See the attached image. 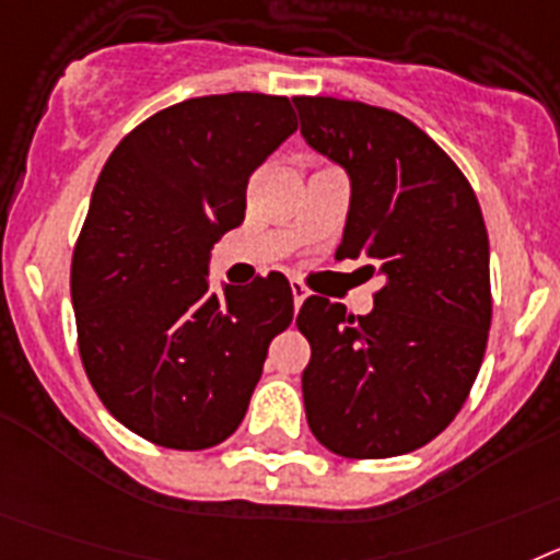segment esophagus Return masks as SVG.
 I'll list each match as a JSON object with an SVG mask.
<instances>
[{
    "mask_svg": "<svg viewBox=\"0 0 560 560\" xmlns=\"http://www.w3.org/2000/svg\"><path fill=\"white\" fill-rule=\"evenodd\" d=\"M290 290H293V307H295V313H299L301 304L307 301L310 290H307V287H304V284H301V281H290Z\"/></svg>",
    "mask_w": 560,
    "mask_h": 560,
    "instance_id": "34e87169",
    "label": "esophagus"
}]
</instances>
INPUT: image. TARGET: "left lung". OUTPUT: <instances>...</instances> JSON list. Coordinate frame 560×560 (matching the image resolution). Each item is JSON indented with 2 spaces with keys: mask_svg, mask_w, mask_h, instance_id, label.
<instances>
[{
  "mask_svg": "<svg viewBox=\"0 0 560 560\" xmlns=\"http://www.w3.org/2000/svg\"><path fill=\"white\" fill-rule=\"evenodd\" d=\"M301 135L349 177L338 259L383 281L369 315L310 295L295 327L315 440L349 459L422 448L474 386L490 329V247L465 174L397 112L361 101L295 98Z\"/></svg>",
  "mask_w": 560,
  "mask_h": 560,
  "instance_id": "1",
  "label": "left lung"
}]
</instances>
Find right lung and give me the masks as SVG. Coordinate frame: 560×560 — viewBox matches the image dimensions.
Listing matches in <instances>:
<instances>
[{"label":"right lung","instance_id":"1","mask_svg":"<svg viewBox=\"0 0 560 560\" xmlns=\"http://www.w3.org/2000/svg\"><path fill=\"white\" fill-rule=\"evenodd\" d=\"M295 129L281 95H202L106 160L72 253L78 349L101 402L143 440L202 451L245 420L293 293L281 273L213 293L208 265L245 220L250 174Z\"/></svg>","mask_w":560,"mask_h":560}]
</instances>
